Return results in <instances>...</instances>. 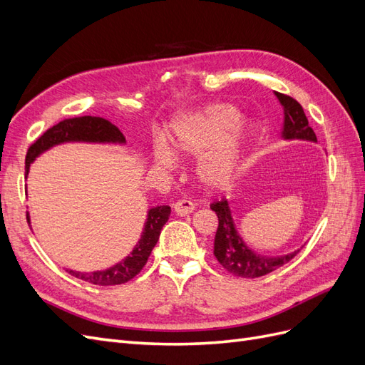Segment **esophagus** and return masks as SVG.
<instances>
[{
  "label": "esophagus",
  "mask_w": 365,
  "mask_h": 365,
  "mask_svg": "<svg viewBox=\"0 0 365 365\" xmlns=\"http://www.w3.org/2000/svg\"><path fill=\"white\" fill-rule=\"evenodd\" d=\"M173 212L180 216H187L195 212V202L189 200H181L173 204Z\"/></svg>",
  "instance_id": "34e87169"
}]
</instances>
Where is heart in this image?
<instances>
[{
    "label": "heart",
    "mask_w": 365,
    "mask_h": 365,
    "mask_svg": "<svg viewBox=\"0 0 365 365\" xmlns=\"http://www.w3.org/2000/svg\"><path fill=\"white\" fill-rule=\"evenodd\" d=\"M240 114L230 103H213L175 118L172 146L180 157H200L197 172L210 187H220L235 178L244 160L252 125L239 121ZM153 158L163 168H172L175 153L158 143Z\"/></svg>",
    "instance_id": "1"
}]
</instances>
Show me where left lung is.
Instances as JSON below:
<instances>
[{
    "label": "left lung",
    "mask_w": 365,
    "mask_h": 365,
    "mask_svg": "<svg viewBox=\"0 0 365 365\" xmlns=\"http://www.w3.org/2000/svg\"><path fill=\"white\" fill-rule=\"evenodd\" d=\"M280 103L284 108V126L283 137L284 138H300L317 141L314 129L309 126L306 114L302 105L298 103L291 96L282 93H275ZM210 208L217 215V231L215 237V256L225 271L244 279H257L262 275H267L275 269H279L283 264L291 262L298 251H294L286 256L268 257L251 251L242 237L239 236L235 227L233 217L227 200H220L210 205Z\"/></svg>",
    "instance_id": "left-lung-1"
}]
</instances>
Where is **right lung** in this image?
I'll return each mask as SVG.
<instances>
[{"label": "right lung", "instance_id": "1", "mask_svg": "<svg viewBox=\"0 0 365 365\" xmlns=\"http://www.w3.org/2000/svg\"><path fill=\"white\" fill-rule=\"evenodd\" d=\"M113 141V143H125V135L121 134L120 129L114 126L111 121H108L102 117H74V118H65L59 121L58 125L47 129L43 134L36 138V141L30 145L27 155H26V176L29 173L30 163L35 160L41 152L47 150L48 148L59 145L63 141ZM170 215L169 205H160L149 210L148 220L145 225V231L138 242V245L132 251L130 256H128L123 262L117 263L115 267L109 268L106 271H97V272H76L68 271L74 277L81 279L83 282L93 283L97 286H114V284H123L128 283L135 277L140 271L145 268V264L150 256L153 247L157 245L158 237L164 224L168 222ZM29 219V217H27Z\"/></svg>", "mask_w": 365, "mask_h": 365}]
</instances>
